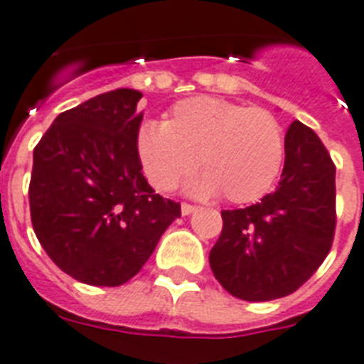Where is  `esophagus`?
<instances>
[{
    "mask_svg": "<svg viewBox=\"0 0 364 364\" xmlns=\"http://www.w3.org/2000/svg\"><path fill=\"white\" fill-rule=\"evenodd\" d=\"M194 210H196V207L191 205V203H181V215H183V216L192 215Z\"/></svg>",
    "mask_w": 364,
    "mask_h": 364,
    "instance_id": "obj_1",
    "label": "esophagus"
}]
</instances>
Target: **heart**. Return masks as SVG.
I'll return each mask as SVG.
<instances>
[{
  "instance_id": "heart-1",
  "label": "heart",
  "mask_w": 364,
  "mask_h": 364,
  "mask_svg": "<svg viewBox=\"0 0 364 364\" xmlns=\"http://www.w3.org/2000/svg\"><path fill=\"white\" fill-rule=\"evenodd\" d=\"M136 148L146 177L168 192L194 173L201 196L222 192L233 203L264 196L276 181L285 155V135L272 112L259 107L194 96L176 103L164 120L144 122Z\"/></svg>"
}]
</instances>
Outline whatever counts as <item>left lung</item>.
Wrapping results in <instances>:
<instances>
[{"instance_id":"1","label":"left lung","mask_w":364,"mask_h":364,"mask_svg":"<svg viewBox=\"0 0 364 364\" xmlns=\"http://www.w3.org/2000/svg\"><path fill=\"white\" fill-rule=\"evenodd\" d=\"M210 270L235 298L292 294L323 262L335 235V164L311 127L292 122L276 191L244 209L222 210Z\"/></svg>"}]
</instances>
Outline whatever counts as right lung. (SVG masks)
<instances>
[{"mask_svg": "<svg viewBox=\"0 0 364 364\" xmlns=\"http://www.w3.org/2000/svg\"><path fill=\"white\" fill-rule=\"evenodd\" d=\"M142 97L116 88L60 112L33 151L36 239L73 279L118 287L136 276L181 205L155 194L136 148Z\"/></svg>", "mask_w": 364, "mask_h": 364, "instance_id": "obj_1", "label": "right lung"}]
</instances>
